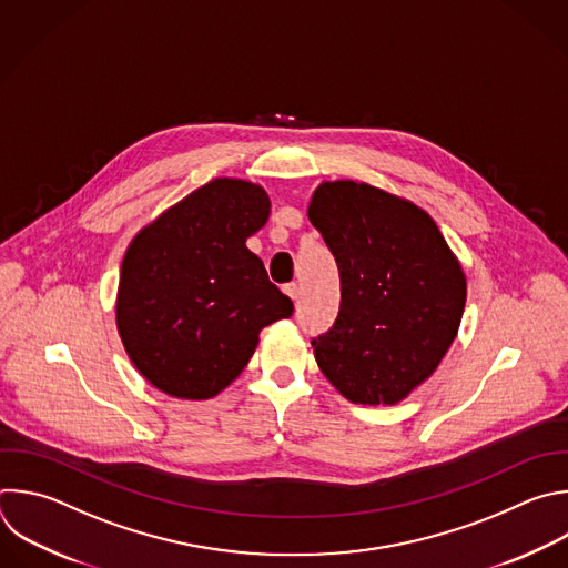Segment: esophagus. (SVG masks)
<instances>
[{"mask_svg":"<svg viewBox=\"0 0 568 568\" xmlns=\"http://www.w3.org/2000/svg\"><path fill=\"white\" fill-rule=\"evenodd\" d=\"M283 292H285L292 301H296V298H298V294H301V287H298L296 283H290V285H285V287H283Z\"/></svg>","mask_w":568,"mask_h":568,"instance_id":"1","label":"esophagus"}]
</instances>
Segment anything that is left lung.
Returning <instances> with one entry per match:
<instances>
[{
  "label": "left lung",
  "instance_id": "1",
  "mask_svg": "<svg viewBox=\"0 0 568 568\" xmlns=\"http://www.w3.org/2000/svg\"><path fill=\"white\" fill-rule=\"evenodd\" d=\"M336 258L341 307L314 341L352 404L395 406L437 369L466 307V274L428 212L361 180L321 182L307 207Z\"/></svg>",
  "mask_w": 568,
  "mask_h": 568
}]
</instances>
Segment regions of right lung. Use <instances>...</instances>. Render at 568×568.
<instances>
[{"label":"right lung","mask_w":568,"mask_h":568,"mask_svg":"<svg viewBox=\"0 0 568 568\" xmlns=\"http://www.w3.org/2000/svg\"><path fill=\"white\" fill-rule=\"evenodd\" d=\"M270 207L261 184L214 178L131 239L115 325L131 363L160 393L186 402L221 395L250 363L261 329L292 314L245 245Z\"/></svg>","instance_id":"obj_1"}]
</instances>
